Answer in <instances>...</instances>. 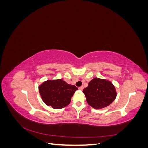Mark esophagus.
<instances>
[{"instance_id": "obj_1", "label": "esophagus", "mask_w": 148, "mask_h": 148, "mask_svg": "<svg viewBox=\"0 0 148 148\" xmlns=\"http://www.w3.org/2000/svg\"><path fill=\"white\" fill-rule=\"evenodd\" d=\"M79 89V90H81V91H82L83 90V89H84V87L83 86H81V87H79V88H78Z\"/></svg>"}]
</instances>
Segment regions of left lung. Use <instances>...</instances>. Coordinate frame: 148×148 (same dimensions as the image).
<instances>
[{"instance_id":"8db88e82","label":"left lung","mask_w":148,"mask_h":148,"mask_svg":"<svg viewBox=\"0 0 148 148\" xmlns=\"http://www.w3.org/2000/svg\"><path fill=\"white\" fill-rule=\"evenodd\" d=\"M88 104L92 108L100 109L112 104L117 96L114 84L107 79L95 78L83 91Z\"/></svg>"}]
</instances>
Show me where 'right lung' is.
Masks as SVG:
<instances>
[{"label": "right lung", "mask_w": 148, "mask_h": 148, "mask_svg": "<svg viewBox=\"0 0 148 148\" xmlns=\"http://www.w3.org/2000/svg\"><path fill=\"white\" fill-rule=\"evenodd\" d=\"M43 102L53 109H60L68 106L78 88L66 83L62 79H49L39 86Z\"/></svg>", "instance_id": "right-lung-1"}]
</instances>
